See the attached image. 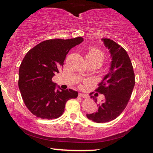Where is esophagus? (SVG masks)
<instances>
[{"mask_svg": "<svg viewBox=\"0 0 153 153\" xmlns=\"http://www.w3.org/2000/svg\"><path fill=\"white\" fill-rule=\"evenodd\" d=\"M79 97H82V98H87L88 97V95L87 94H82V93H79Z\"/></svg>", "mask_w": 153, "mask_h": 153, "instance_id": "34e87169", "label": "esophagus"}]
</instances>
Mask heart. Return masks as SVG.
I'll list each match as a JSON object with an SVG mask.
<instances>
[{
    "label": "heart",
    "mask_w": 153,
    "mask_h": 153,
    "mask_svg": "<svg viewBox=\"0 0 153 153\" xmlns=\"http://www.w3.org/2000/svg\"><path fill=\"white\" fill-rule=\"evenodd\" d=\"M86 57L88 61H99L102 64L105 59V55L101 49L92 46H90L88 50Z\"/></svg>",
    "instance_id": "obj_1"
}]
</instances>
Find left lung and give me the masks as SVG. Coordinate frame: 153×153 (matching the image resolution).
Segmentation results:
<instances>
[{
  "mask_svg": "<svg viewBox=\"0 0 153 153\" xmlns=\"http://www.w3.org/2000/svg\"><path fill=\"white\" fill-rule=\"evenodd\" d=\"M112 57L110 70L96 90L105 95V100L98 104V111L87 114L89 120L96 123L108 122L117 118L125 109L129 102L135 85L131 61L123 47L108 38H102ZM90 93V98L96 102L97 100Z\"/></svg>",
  "mask_w": 153,
  "mask_h": 153,
  "instance_id": "left-lung-1",
  "label": "left lung"
}]
</instances>
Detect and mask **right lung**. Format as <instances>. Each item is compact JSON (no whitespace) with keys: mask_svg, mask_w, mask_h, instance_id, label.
Here are the masks:
<instances>
[{"mask_svg":"<svg viewBox=\"0 0 153 153\" xmlns=\"http://www.w3.org/2000/svg\"><path fill=\"white\" fill-rule=\"evenodd\" d=\"M84 41L82 37L51 39L27 52L19 67L18 85L25 106L33 115L53 120L63 113L67 100L78 93L71 89L56 90L52 78L63 67L69 50Z\"/></svg>","mask_w":153,"mask_h":153,"instance_id":"1","label":"right lung"}]
</instances>
